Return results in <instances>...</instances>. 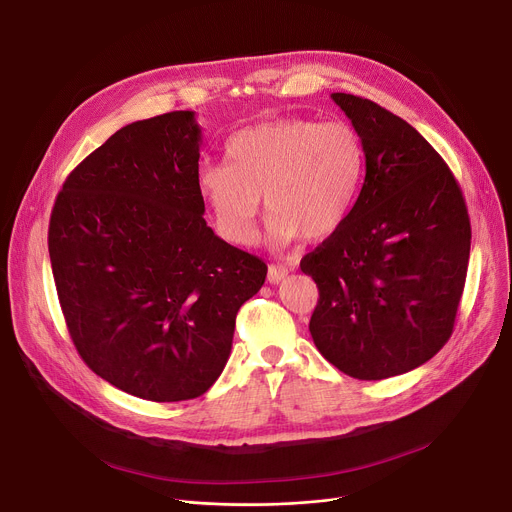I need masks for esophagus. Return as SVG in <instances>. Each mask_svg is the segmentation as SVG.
Listing matches in <instances>:
<instances>
[{"label": "esophagus", "instance_id": "34e87169", "mask_svg": "<svg viewBox=\"0 0 512 512\" xmlns=\"http://www.w3.org/2000/svg\"><path fill=\"white\" fill-rule=\"evenodd\" d=\"M290 274L288 267H282V265H269L267 267V282L269 284H280L282 280H286Z\"/></svg>", "mask_w": 512, "mask_h": 512}]
</instances>
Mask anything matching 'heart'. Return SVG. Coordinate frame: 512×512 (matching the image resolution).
Instances as JSON below:
<instances>
[{
	"label": "heart",
	"instance_id": "b5f03b06",
	"mask_svg": "<svg viewBox=\"0 0 512 512\" xmlns=\"http://www.w3.org/2000/svg\"><path fill=\"white\" fill-rule=\"evenodd\" d=\"M226 166H206L199 195L216 228L236 245L255 238L261 195L267 210V243L284 249L304 234L331 236L350 218L366 170L358 131L344 121L288 117L234 133Z\"/></svg>",
	"mask_w": 512,
	"mask_h": 512
}]
</instances>
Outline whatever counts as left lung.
<instances>
[{"label": "left lung", "instance_id": "obj_1", "mask_svg": "<svg viewBox=\"0 0 512 512\" xmlns=\"http://www.w3.org/2000/svg\"><path fill=\"white\" fill-rule=\"evenodd\" d=\"M331 98L360 135L366 175L346 224L300 261L319 288L309 329L335 368L381 381L447 344L471 226L449 166L410 123L368 98Z\"/></svg>", "mask_w": 512, "mask_h": 512}]
</instances>
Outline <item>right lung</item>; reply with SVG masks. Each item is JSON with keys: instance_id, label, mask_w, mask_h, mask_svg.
<instances>
[{"instance_id": "1", "label": "right lung", "mask_w": 512, "mask_h": 512, "mask_svg": "<svg viewBox=\"0 0 512 512\" xmlns=\"http://www.w3.org/2000/svg\"><path fill=\"white\" fill-rule=\"evenodd\" d=\"M199 146L193 111L121 127L65 179L49 222L78 354L113 387L158 403L216 383L236 313L267 276L203 220Z\"/></svg>"}]
</instances>
